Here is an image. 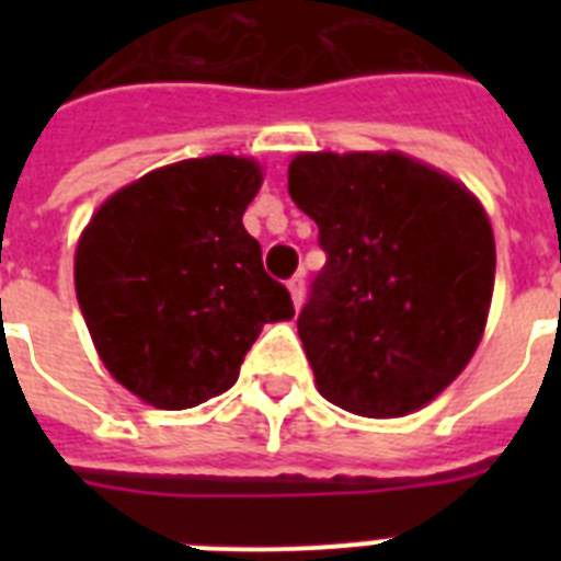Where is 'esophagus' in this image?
<instances>
[{"instance_id":"obj_1","label":"esophagus","mask_w":561,"mask_h":561,"mask_svg":"<svg viewBox=\"0 0 561 561\" xmlns=\"http://www.w3.org/2000/svg\"><path fill=\"white\" fill-rule=\"evenodd\" d=\"M288 290H290V299H294V306L302 308V299H306V279L302 276H294L288 282Z\"/></svg>"}]
</instances>
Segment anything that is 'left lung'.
I'll use <instances>...</instances> for the list:
<instances>
[{"mask_svg":"<svg viewBox=\"0 0 561 561\" xmlns=\"http://www.w3.org/2000/svg\"><path fill=\"white\" fill-rule=\"evenodd\" d=\"M288 192L329 255L297 320L320 396L369 419L431 404L486 329L495 236L483 203L401 151H302Z\"/></svg>","mask_w":561,"mask_h":561,"instance_id":"left-lung-1","label":"left lung"}]
</instances>
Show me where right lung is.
Here are the masks:
<instances>
[{
	"instance_id": "right-lung-1",
	"label": "right lung",
	"mask_w": 561,
	"mask_h": 561,
	"mask_svg": "<svg viewBox=\"0 0 561 561\" xmlns=\"http://www.w3.org/2000/svg\"><path fill=\"white\" fill-rule=\"evenodd\" d=\"M262 180L253 157L171 162L110 194L83 227V323L107 373L145 404L186 410L220 396L264 323L294 317L241 224Z\"/></svg>"
}]
</instances>
